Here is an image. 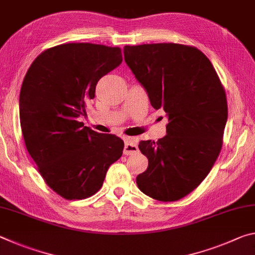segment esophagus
Wrapping results in <instances>:
<instances>
[{
    "instance_id": "obj_1",
    "label": "esophagus",
    "mask_w": 255,
    "mask_h": 255,
    "mask_svg": "<svg viewBox=\"0 0 255 255\" xmlns=\"http://www.w3.org/2000/svg\"><path fill=\"white\" fill-rule=\"evenodd\" d=\"M138 152V146H137V140L135 138H126L125 139V148H124V154L125 155H132Z\"/></svg>"
}]
</instances>
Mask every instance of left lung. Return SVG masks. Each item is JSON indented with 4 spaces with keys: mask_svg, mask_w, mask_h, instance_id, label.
Returning <instances> with one entry per match:
<instances>
[{
    "mask_svg": "<svg viewBox=\"0 0 255 255\" xmlns=\"http://www.w3.org/2000/svg\"><path fill=\"white\" fill-rule=\"evenodd\" d=\"M124 55L150 105L169 117L167 135L138 145L148 167L136 178L137 185L155 200H180L205 180L221 153L225 90L208 57L193 46H125Z\"/></svg>",
    "mask_w": 255,
    "mask_h": 255,
    "instance_id": "left-lung-1",
    "label": "left lung"
}]
</instances>
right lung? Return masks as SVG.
Masks as SVG:
<instances>
[{"mask_svg": "<svg viewBox=\"0 0 255 255\" xmlns=\"http://www.w3.org/2000/svg\"><path fill=\"white\" fill-rule=\"evenodd\" d=\"M122 62L119 47L62 44L42 51L23 79L19 108L25 147L46 184L67 200L97 193L123 155V139L77 120L98 81Z\"/></svg>", "mask_w": 255, "mask_h": 255, "instance_id": "add662e5", "label": "right lung"}]
</instances>
